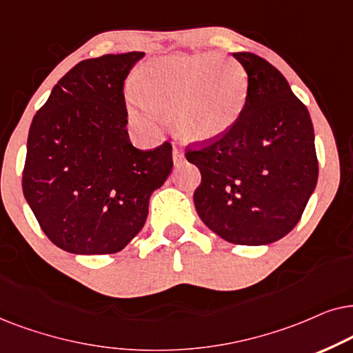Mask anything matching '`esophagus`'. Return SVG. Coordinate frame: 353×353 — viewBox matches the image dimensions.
Masks as SVG:
<instances>
[{
    "instance_id": "esophagus-1",
    "label": "esophagus",
    "mask_w": 353,
    "mask_h": 353,
    "mask_svg": "<svg viewBox=\"0 0 353 353\" xmlns=\"http://www.w3.org/2000/svg\"><path fill=\"white\" fill-rule=\"evenodd\" d=\"M172 159H174V164H181L182 161H184V152L174 147L172 148Z\"/></svg>"
}]
</instances>
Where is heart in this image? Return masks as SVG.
<instances>
[{"instance_id": "1", "label": "heart", "mask_w": 353, "mask_h": 353, "mask_svg": "<svg viewBox=\"0 0 353 353\" xmlns=\"http://www.w3.org/2000/svg\"><path fill=\"white\" fill-rule=\"evenodd\" d=\"M129 116L152 129L150 112L169 114L172 134L185 143H213L241 119L248 74L239 61L211 53H172L148 61L137 70Z\"/></svg>"}]
</instances>
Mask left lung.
Returning <instances> with one entry per match:
<instances>
[{"label":"left lung","mask_w":353,"mask_h":353,"mask_svg":"<svg viewBox=\"0 0 353 353\" xmlns=\"http://www.w3.org/2000/svg\"><path fill=\"white\" fill-rule=\"evenodd\" d=\"M232 56L248 74L247 103L224 137L185 153L201 172L194 203L224 241L270 245L292 231L316 187L313 122L274 65L252 53Z\"/></svg>","instance_id":"obj_1"}]
</instances>
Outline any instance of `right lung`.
<instances>
[{
	"label": "right lung",
	"instance_id": "1",
	"mask_svg": "<svg viewBox=\"0 0 353 353\" xmlns=\"http://www.w3.org/2000/svg\"><path fill=\"white\" fill-rule=\"evenodd\" d=\"M143 51L81 61L32 121L22 189L40 228L75 255L124 248L172 171V147L130 143L124 81Z\"/></svg>",
	"mask_w": 353,
	"mask_h": 353
}]
</instances>
